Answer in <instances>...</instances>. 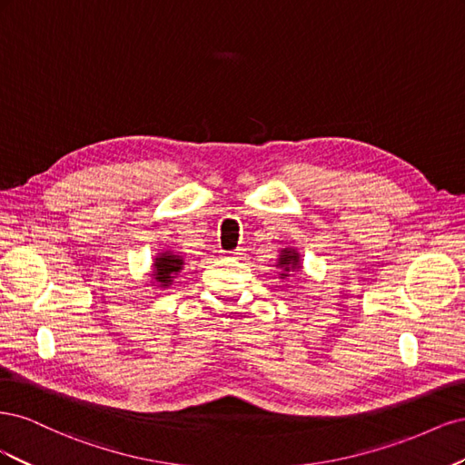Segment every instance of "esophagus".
I'll return each instance as SVG.
<instances>
[{"label": "esophagus", "mask_w": 465, "mask_h": 465, "mask_svg": "<svg viewBox=\"0 0 465 465\" xmlns=\"http://www.w3.org/2000/svg\"><path fill=\"white\" fill-rule=\"evenodd\" d=\"M242 256V248H238L234 252H229V258H241Z\"/></svg>", "instance_id": "obj_1"}]
</instances>
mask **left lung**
Here are the masks:
<instances>
[{
    "label": "left lung",
    "instance_id": "1",
    "mask_svg": "<svg viewBox=\"0 0 465 465\" xmlns=\"http://www.w3.org/2000/svg\"><path fill=\"white\" fill-rule=\"evenodd\" d=\"M275 265L279 267V277L281 279H287L291 273L301 272L302 270V262H301L299 250L297 248H291V246L281 248Z\"/></svg>",
    "mask_w": 465,
    "mask_h": 465
}]
</instances>
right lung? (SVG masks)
<instances>
[{"instance_id": "obj_1", "label": "right lung", "mask_w": 465, "mask_h": 465, "mask_svg": "<svg viewBox=\"0 0 465 465\" xmlns=\"http://www.w3.org/2000/svg\"><path fill=\"white\" fill-rule=\"evenodd\" d=\"M182 267H184V260L176 256V252L163 250L153 262V272H151L153 283L161 285L163 289L171 287L174 277H178V273L182 272Z\"/></svg>"}]
</instances>
